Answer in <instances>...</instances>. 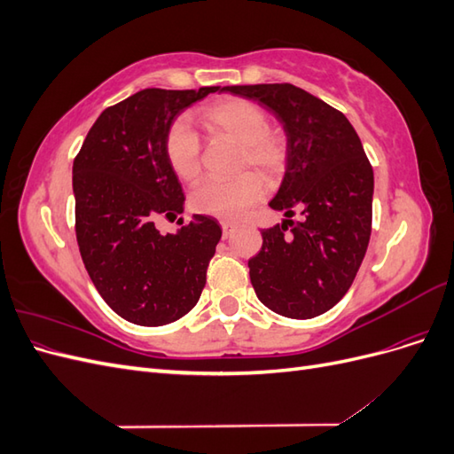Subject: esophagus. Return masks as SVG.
Returning a JSON list of instances; mask_svg holds the SVG:
<instances>
[{"instance_id":"obj_1","label":"esophagus","mask_w":454,"mask_h":454,"mask_svg":"<svg viewBox=\"0 0 454 454\" xmlns=\"http://www.w3.org/2000/svg\"><path fill=\"white\" fill-rule=\"evenodd\" d=\"M222 231H223V239H227V237L231 235V231H232V223L223 222V223H222Z\"/></svg>"}]
</instances>
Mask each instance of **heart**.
<instances>
[{"label": "heart", "instance_id": "obj_1", "mask_svg": "<svg viewBox=\"0 0 454 454\" xmlns=\"http://www.w3.org/2000/svg\"><path fill=\"white\" fill-rule=\"evenodd\" d=\"M200 125L212 136L239 144L237 170L254 168L267 182H277L287 164L286 138L270 129L263 107L244 98H223L204 106ZM164 151L174 174L184 182L200 176V140L185 121H174L164 140ZM265 197V184L255 174H242L231 182H206L191 195V208L223 222H237Z\"/></svg>", "mask_w": 454, "mask_h": 454}]
</instances>
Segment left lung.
I'll use <instances>...</instances> for the list:
<instances>
[{
	"label": "left lung",
	"mask_w": 454,
	"mask_h": 454,
	"mask_svg": "<svg viewBox=\"0 0 454 454\" xmlns=\"http://www.w3.org/2000/svg\"><path fill=\"white\" fill-rule=\"evenodd\" d=\"M225 92L274 114L287 138L282 185L269 206L284 219L261 231L263 246L248 261L261 303L307 320L335 307L358 272L373 217V168L348 119L290 83L235 85Z\"/></svg>",
	"instance_id": "1"
}]
</instances>
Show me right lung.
I'll list each match as a JSON object with an SVG mask.
<instances>
[{"label": "right lung", "instance_id": "obj_1", "mask_svg": "<svg viewBox=\"0 0 454 454\" xmlns=\"http://www.w3.org/2000/svg\"><path fill=\"white\" fill-rule=\"evenodd\" d=\"M217 90L136 92L104 109L74 160L79 252L96 290L127 322H176L202 294L222 227L195 214L176 235H160L155 219L184 212L182 184L164 151L172 121Z\"/></svg>", "mask_w": 454, "mask_h": 454}]
</instances>
